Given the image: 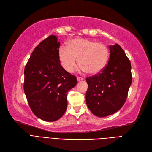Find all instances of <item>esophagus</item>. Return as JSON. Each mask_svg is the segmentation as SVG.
<instances>
[{
  "instance_id": "34e87169",
  "label": "esophagus",
  "mask_w": 152,
  "mask_h": 152,
  "mask_svg": "<svg viewBox=\"0 0 152 152\" xmlns=\"http://www.w3.org/2000/svg\"><path fill=\"white\" fill-rule=\"evenodd\" d=\"M83 80H84V78H83V77H80V76H77V81H82Z\"/></svg>"
}]
</instances>
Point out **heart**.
Returning <instances> with one entry per match:
<instances>
[{
	"mask_svg": "<svg viewBox=\"0 0 152 152\" xmlns=\"http://www.w3.org/2000/svg\"><path fill=\"white\" fill-rule=\"evenodd\" d=\"M62 66L67 72H72L77 61L78 70L96 75L105 67L109 60V50L104 43L87 38H75L62 46L58 52Z\"/></svg>",
	"mask_w": 152,
	"mask_h": 152,
	"instance_id": "b5f03b06",
	"label": "heart"
}]
</instances>
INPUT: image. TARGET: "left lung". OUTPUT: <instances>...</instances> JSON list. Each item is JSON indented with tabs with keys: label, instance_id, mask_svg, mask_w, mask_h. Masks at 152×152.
Returning <instances> with one entry per match:
<instances>
[{
	"label": "left lung",
	"instance_id": "8db88e82",
	"mask_svg": "<svg viewBox=\"0 0 152 152\" xmlns=\"http://www.w3.org/2000/svg\"><path fill=\"white\" fill-rule=\"evenodd\" d=\"M107 65L87 77L86 102L95 115L104 117L119 110L126 100L132 82L131 62L118 45H110Z\"/></svg>",
	"mask_w": 152,
	"mask_h": 152
}]
</instances>
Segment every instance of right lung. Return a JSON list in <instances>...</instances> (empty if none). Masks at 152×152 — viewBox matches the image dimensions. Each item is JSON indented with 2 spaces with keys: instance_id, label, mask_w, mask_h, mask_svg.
<instances>
[{
  "instance_id": "right-lung-1",
  "label": "right lung",
  "mask_w": 152,
  "mask_h": 152,
  "mask_svg": "<svg viewBox=\"0 0 152 152\" xmlns=\"http://www.w3.org/2000/svg\"><path fill=\"white\" fill-rule=\"evenodd\" d=\"M60 42L50 35L34 49L24 68V91L37 117L48 122L59 119L67 106V92L77 84L76 77L62 67Z\"/></svg>"
}]
</instances>
